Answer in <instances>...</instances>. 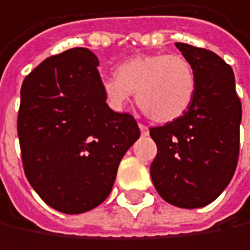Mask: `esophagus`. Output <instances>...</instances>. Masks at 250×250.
<instances>
[{"mask_svg":"<svg viewBox=\"0 0 250 250\" xmlns=\"http://www.w3.org/2000/svg\"><path fill=\"white\" fill-rule=\"evenodd\" d=\"M138 126H140V131H141V134H143V135H148V126H147V125H144V124H138Z\"/></svg>","mask_w":250,"mask_h":250,"instance_id":"esophagus-1","label":"esophagus"}]
</instances>
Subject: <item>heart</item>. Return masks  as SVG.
<instances>
[{"instance_id":"heart-1","label":"heart","mask_w":250,"mask_h":250,"mask_svg":"<svg viewBox=\"0 0 250 250\" xmlns=\"http://www.w3.org/2000/svg\"><path fill=\"white\" fill-rule=\"evenodd\" d=\"M102 88L113 109H124L137 93V103L150 119L172 122L190 106L196 74L184 55L143 54L119 63L115 75L103 80Z\"/></svg>"}]
</instances>
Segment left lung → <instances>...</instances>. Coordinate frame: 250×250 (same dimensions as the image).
<instances>
[{
    "mask_svg": "<svg viewBox=\"0 0 250 250\" xmlns=\"http://www.w3.org/2000/svg\"><path fill=\"white\" fill-rule=\"evenodd\" d=\"M196 74V91L176 121L150 128L157 146L151 181L159 195L181 208L212 202L231 181L240 148L242 103L234 74L214 52L176 43Z\"/></svg>",
    "mask_w": 250,
    "mask_h": 250,
    "instance_id": "left-lung-1",
    "label": "left lung"
}]
</instances>
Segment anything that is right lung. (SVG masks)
<instances>
[{
    "label": "right lung",
    "mask_w": 250,
    "mask_h": 250,
    "mask_svg": "<svg viewBox=\"0 0 250 250\" xmlns=\"http://www.w3.org/2000/svg\"><path fill=\"white\" fill-rule=\"evenodd\" d=\"M97 65L87 48L68 49L39 63L20 91L17 134L26 178L63 214L100 205L140 138L134 116L107 106Z\"/></svg>",
    "instance_id": "1"
}]
</instances>
